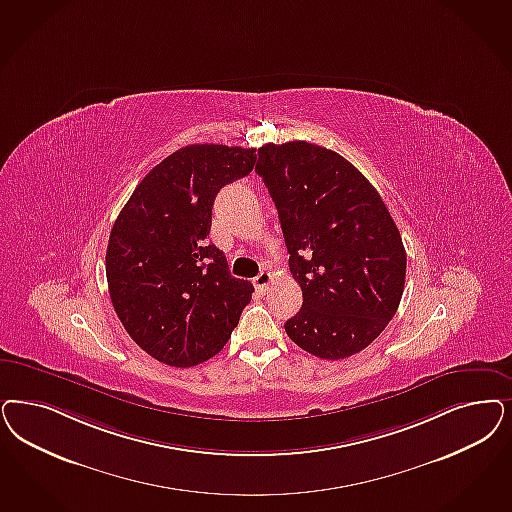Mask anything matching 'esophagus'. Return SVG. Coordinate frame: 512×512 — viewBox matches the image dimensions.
Segmentation results:
<instances>
[{"label": "esophagus", "mask_w": 512, "mask_h": 512, "mask_svg": "<svg viewBox=\"0 0 512 512\" xmlns=\"http://www.w3.org/2000/svg\"><path fill=\"white\" fill-rule=\"evenodd\" d=\"M253 283H255V289H259L261 293H265L266 287L272 283V274H270V272H261V274L253 280Z\"/></svg>", "instance_id": "esophagus-1"}]
</instances>
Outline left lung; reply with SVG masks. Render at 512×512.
I'll use <instances>...</instances> for the list:
<instances>
[{"label": "left lung", "mask_w": 512, "mask_h": 512, "mask_svg": "<svg viewBox=\"0 0 512 512\" xmlns=\"http://www.w3.org/2000/svg\"><path fill=\"white\" fill-rule=\"evenodd\" d=\"M255 170L278 208L302 289L285 333L329 361L365 350L405 289V246L384 200L352 162L308 141L266 143Z\"/></svg>", "instance_id": "8db88e82"}]
</instances>
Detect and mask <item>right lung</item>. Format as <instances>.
Instances as JSON below:
<instances>
[{"label": "right lung", "instance_id": "right-lung-1", "mask_svg": "<svg viewBox=\"0 0 512 512\" xmlns=\"http://www.w3.org/2000/svg\"><path fill=\"white\" fill-rule=\"evenodd\" d=\"M255 149L194 143L143 177L119 213L107 285L126 333L160 363L187 369L229 342L253 285L208 242L217 193L255 166Z\"/></svg>", "mask_w": 512, "mask_h": 512}]
</instances>
